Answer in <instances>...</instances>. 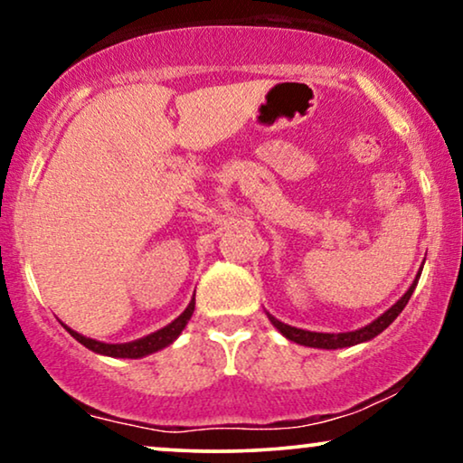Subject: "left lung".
<instances>
[{"instance_id": "1", "label": "left lung", "mask_w": 463, "mask_h": 463, "mask_svg": "<svg viewBox=\"0 0 463 463\" xmlns=\"http://www.w3.org/2000/svg\"><path fill=\"white\" fill-rule=\"evenodd\" d=\"M423 269V268H421ZM421 271H417L413 284H411L407 293H404L401 299H398L394 306H392L388 312H383L379 316L377 320H373L371 325H366L363 328H358V331H347V333H316V331H306V328H297V326H290V325H284L278 318H274L268 312V318L271 325H274L278 331H280L284 337L288 341H295V344L299 345H307V347H318V350H339V347H352V345H358V344H364V341H371L373 337H377L379 333H383L385 328H388L392 322L398 318V314L402 312L404 306H407L411 295H413V290L417 287V280H420Z\"/></svg>"}]
</instances>
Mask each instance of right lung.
Wrapping results in <instances>:
<instances>
[{"mask_svg": "<svg viewBox=\"0 0 463 463\" xmlns=\"http://www.w3.org/2000/svg\"><path fill=\"white\" fill-rule=\"evenodd\" d=\"M194 307H195V297L192 301H189V306L183 309V314L179 318H175L170 325H166L160 331L147 335V337H141V339H135V341H128V344H105V341H97V339H90V337H84V335H80L78 331H73V328H69L67 325H61L67 328L69 335H71L73 339H78L81 345H86L88 350H92L94 354H100V356H111V358H143V356H149V354H154L157 350H164V347L173 344V341L179 337L183 333V328L187 326L189 318H192L194 314Z\"/></svg>", "mask_w": 463, "mask_h": 463, "instance_id": "add662e5", "label": "right lung"}]
</instances>
